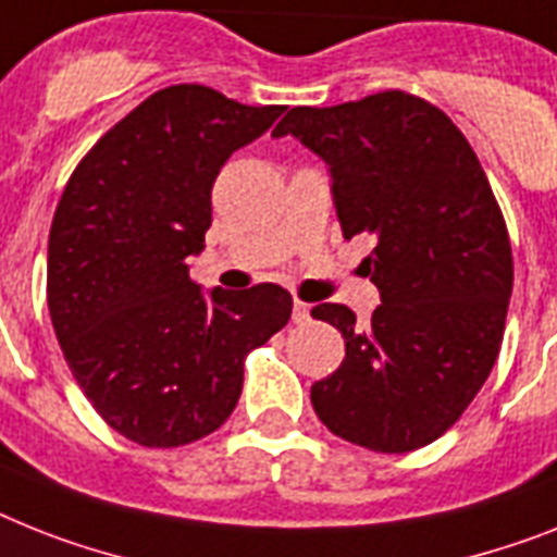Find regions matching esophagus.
<instances>
[{"label":"esophagus","instance_id":"obj_1","mask_svg":"<svg viewBox=\"0 0 557 557\" xmlns=\"http://www.w3.org/2000/svg\"><path fill=\"white\" fill-rule=\"evenodd\" d=\"M293 321L296 324H305V321H310V305H305V301H293Z\"/></svg>","mask_w":557,"mask_h":557}]
</instances>
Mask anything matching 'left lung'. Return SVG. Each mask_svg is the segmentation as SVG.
<instances>
[{"mask_svg":"<svg viewBox=\"0 0 557 557\" xmlns=\"http://www.w3.org/2000/svg\"><path fill=\"white\" fill-rule=\"evenodd\" d=\"M273 136L327 164L344 238L375 236L372 319L312 307L347 344L342 367L312 384V410L358 447H424L470 407L504 338L512 250L484 168L444 110L401 90L293 108Z\"/></svg>","mask_w":557,"mask_h":557,"instance_id":"left-lung-1","label":"left lung"}]
</instances>
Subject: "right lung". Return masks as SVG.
I'll list each match as a JSON object with an SVG mask.
<instances>
[{
  "mask_svg": "<svg viewBox=\"0 0 557 557\" xmlns=\"http://www.w3.org/2000/svg\"><path fill=\"white\" fill-rule=\"evenodd\" d=\"M282 110L164 87L104 133L64 187L48 238L50 321L87 401L141 447L219 430L242 395L245 356L289 321L293 296L278 284L190 282L219 170Z\"/></svg>",
  "mask_w": 557,
  "mask_h": 557,
  "instance_id": "obj_1",
  "label": "right lung"
}]
</instances>
